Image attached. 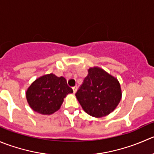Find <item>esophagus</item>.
I'll list each match as a JSON object with an SVG mask.
<instances>
[{
	"label": "esophagus",
	"mask_w": 154,
	"mask_h": 154,
	"mask_svg": "<svg viewBox=\"0 0 154 154\" xmlns=\"http://www.w3.org/2000/svg\"><path fill=\"white\" fill-rule=\"evenodd\" d=\"M72 90H73V92H74V94H75V93H76V91L78 90V87L77 86L73 87V88H72Z\"/></svg>",
	"instance_id": "1"
}]
</instances>
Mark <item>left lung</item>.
I'll return each mask as SVG.
<instances>
[{"instance_id": "8db88e82", "label": "left lung", "mask_w": 154, "mask_h": 154, "mask_svg": "<svg viewBox=\"0 0 154 154\" xmlns=\"http://www.w3.org/2000/svg\"><path fill=\"white\" fill-rule=\"evenodd\" d=\"M75 96L86 113L95 118H102L116 109L122 92L116 78L95 66L88 69V75Z\"/></svg>"}]
</instances>
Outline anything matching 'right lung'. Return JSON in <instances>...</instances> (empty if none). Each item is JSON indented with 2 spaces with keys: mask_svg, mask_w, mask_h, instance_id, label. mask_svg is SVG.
I'll use <instances>...</instances> for the list:
<instances>
[{
  "mask_svg": "<svg viewBox=\"0 0 154 154\" xmlns=\"http://www.w3.org/2000/svg\"><path fill=\"white\" fill-rule=\"evenodd\" d=\"M73 92L65 78L50 73L36 79L26 91L30 107L42 115H51L61 106L63 99Z\"/></svg>",
  "mask_w": 154,
  "mask_h": 154,
  "instance_id": "1",
  "label": "right lung"
}]
</instances>
